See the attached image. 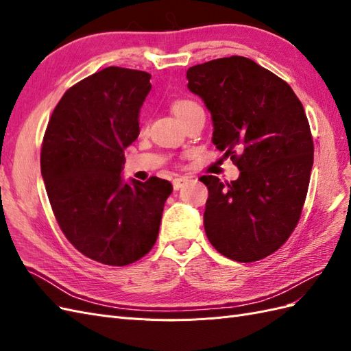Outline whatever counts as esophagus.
<instances>
[{
  "mask_svg": "<svg viewBox=\"0 0 351 351\" xmlns=\"http://www.w3.org/2000/svg\"><path fill=\"white\" fill-rule=\"evenodd\" d=\"M187 183V177H176L173 180V187L174 190H178L180 187H183Z\"/></svg>",
  "mask_w": 351,
  "mask_h": 351,
  "instance_id": "obj_1",
  "label": "esophagus"
}]
</instances>
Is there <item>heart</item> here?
<instances>
[{"mask_svg":"<svg viewBox=\"0 0 351 351\" xmlns=\"http://www.w3.org/2000/svg\"><path fill=\"white\" fill-rule=\"evenodd\" d=\"M197 108L199 105L192 99H177L173 102V111L183 123L186 121L187 117Z\"/></svg>","mask_w":351,"mask_h":351,"instance_id":"b5f03b06","label":"heart"}]
</instances>
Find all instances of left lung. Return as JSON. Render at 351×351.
<instances>
[{
    "label": "left lung",
    "instance_id": "left-lung-1",
    "mask_svg": "<svg viewBox=\"0 0 351 351\" xmlns=\"http://www.w3.org/2000/svg\"><path fill=\"white\" fill-rule=\"evenodd\" d=\"M214 123L212 142L240 169L221 183L202 176L209 196L206 236L221 254L254 262L277 252L300 219L313 165L311 125L290 84L246 57L187 70Z\"/></svg>",
    "mask_w": 351,
    "mask_h": 351
}]
</instances>
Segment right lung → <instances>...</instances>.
I'll return each mask as SVG.
<instances>
[{
    "label": "right lung",
    "mask_w": 351,
    "mask_h": 351,
    "mask_svg": "<svg viewBox=\"0 0 351 351\" xmlns=\"http://www.w3.org/2000/svg\"><path fill=\"white\" fill-rule=\"evenodd\" d=\"M151 74L107 67L66 90L52 111L40 173L56 219L84 256L124 267L151 252L173 186L123 182L124 149L139 136Z\"/></svg>",
    "instance_id": "1"
}]
</instances>
